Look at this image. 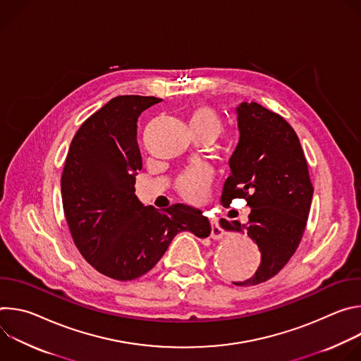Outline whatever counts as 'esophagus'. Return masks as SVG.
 Instances as JSON below:
<instances>
[{"mask_svg":"<svg viewBox=\"0 0 361 361\" xmlns=\"http://www.w3.org/2000/svg\"><path fill=\"white\" fill-rule=\"evenodd\" d=\"M210 224H212V238L220 240L224 233H223V228L220 227L219 219H212V220H210Z\"/></svg>","mask_w":361,"mask_h":361,"instance_id":"34e87169","label":"esophagus"}]
</instances>
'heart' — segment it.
<instances>
[{"label": "heart", "instance_id": "heart-1", "mask_svg": "<svg viewBox=\"0 0 361 361\" xmlns=\"http://www.w3.org/2000/svg\"><path fill=\"white\" fill-rule=\"evenodd\" d=\"M188 126L192 133H204L213 138L223 130L219 113L207 106L197 104L187 111ZM212 184V174L202 167H190L177 177V190L188 201H200L207 194Z\"/></svg>", "mask_w": 361, "mask_h": 361}]
</instances>
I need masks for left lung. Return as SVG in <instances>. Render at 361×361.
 Wrapping results in <instances>:
<instances>
[{
    "instance_id": "left-lung-1",
    "label": "left lung",
    "mask_w": 361,
    "mask_h": 361,
    "mask_svg": "<svg viewBox=\"0 0 361 361\" xmlns=\"http://www.w3.org/2000/svg\"><path fill=\"white\" fill-rule=\"evenodd\" d=\"M237 118L240 141L221 202L244 198L251 213L247 226L226 219L220 224L247 233L260 248L262 263L254 276L234 283L245 287L270 280L288 263L302 238L314 187L300 140L281 116L257 102H241Z\"/></svg>"
}]
</instances>
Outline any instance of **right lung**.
I'll list each match as a JSON object with an SVG mask.
<instances>
[{"label":"right lung","instance_id":"1","mask_svg":"<svg viewBox=\"0 0 361 361\" xmlns=\"http://www.w3.org/2000/svg\"><path fill=\"white\" fill-rule=\"evenodd\" d=\"M161 98L118 95L75 133L61 174L66 220L74 244L101 274L135 280L156 266L181 231L200 238L212 231L202 212L173 204L160 213L134 194L141 170L140 114Z\"/></svg>","mask_w":361,"mask_h":361}]
</instances>
